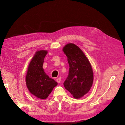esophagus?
I'll return each mask as SVG.
<instances>
[{
    "label": "esophagus",
    "mask_w": 125,
    "mask_h": 125,
    "mask_svg": "<svg viewBox=\"0 0 125 125\" xmlns=\"http://www.w3.org/2000/svg\"><path fill=\"white\" fill-rule=\"evenodd\" d=\"M61 77H59L56 79V81L58 83H59L61 82Z\"/></svg>",
    "instance_id": "obj_1"
}]
</instances>
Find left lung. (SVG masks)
<instances>
[{
	"label": "left lung",
	"mask_w": 125,
	"mask_h": 125,
	"mask_svg": "<svg viewBox=\"0 0 125 125\" xmlns=\"http://www.w3.org/2000/svg\"><path fill=\"white\" fill-rule=\"evenodd\" d=\"M63 51L70 65L64 86L75 98H81L88 93L93 84L94 76L91 64L84 52L74 44H66Z\"/></svg>",
	"instance_id": "1"
}]
</instances>
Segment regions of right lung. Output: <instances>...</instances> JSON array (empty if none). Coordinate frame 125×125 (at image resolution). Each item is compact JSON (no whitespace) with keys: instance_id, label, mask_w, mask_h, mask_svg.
<instances>
[{"instance_id":"right-lung-1","label":"right lung","mask_w":125,"mask_h":125,"mask_svg":"<svg viewBox=\"0 0 125 125\" xmlns=\"http://www.w3.org/2000/svg\"><path fill=\"white\" fill-rule=\"evenodd\" d=\"M47 50L36 52L30 61L26 76V85L31 94L41 99H46L58 84L49 78L43 68L44 58Z\"/></svg>"}]
</instances>
